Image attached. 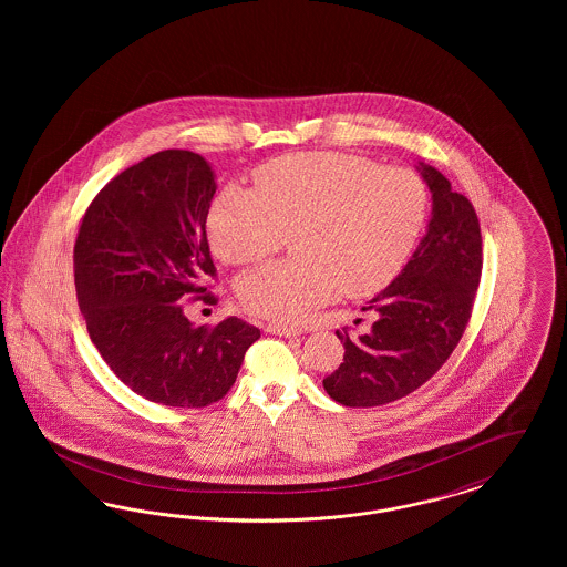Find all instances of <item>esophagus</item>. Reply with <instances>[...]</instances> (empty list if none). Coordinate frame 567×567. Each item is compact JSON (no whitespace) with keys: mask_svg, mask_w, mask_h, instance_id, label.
Returning a JSON list of instances; mask_svg holds the SVG:
<instances>
[{"mask_svg":"<svg viewBox=\"0 0 567 567\" xmlns=\"http://www.w3.org/2000/svg\"><path fill=\"white\" fill-rule=\"evenodd\" d=\"M266 331L268 333H274V336H285V338H296V336H301V329H297V327H287V324H268L266 327Z\"/></svg>","mask_w":567,"mask_h":567,"instance_id":"esophagus-1","label":"esophagus"}]
</instances>
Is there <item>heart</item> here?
Instances as JSON below:
<instances>
[{
  "label": "heart",
  "instance_id": "b5f03b06",
  "mask_svg": "<svg viewBox=\"0 0 567 567\" xmlns=\"http://www.w3.org/2000/svg\"><path fill=\"white\" fill-rule=\"evenodd\" d=\"M257 189L227 187L208 215V238L231 266L259 261L293 236L296 261L248 271L238 293L246 310L296 323L333 299L372 296L402 266L427 216V189L404 167L301 153L255 172Z\"/></svg>",
  "mask_w": 567,
  "mask_h": 567
}]
</instances>
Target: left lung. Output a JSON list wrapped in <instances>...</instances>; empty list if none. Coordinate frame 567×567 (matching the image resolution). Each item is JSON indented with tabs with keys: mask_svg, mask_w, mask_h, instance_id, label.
Wrapping results in <instances>:
<instances>
[{
	"mask_svg": "<svg viewBox=\"0 0 567 567\" xmlns=\"http://www.w3.org/2000/svg\"><path fill=\"white\" fill-rule=\"evenodd\" d=\"M432 193V215L423 240L404 270L372 297L377 321L368 333L344 342V363L323 380L338 404H389L442 368L470 321L483 270L478 216L467 197L432 165H414Z\"/></svg>",
	"mask_w": 567,
	"mask_h": 567,
	"instance_id": "left-lung-1",
	"label": "left lung"
}]
</instances>
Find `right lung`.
Here are the masks:
<instances>
[{
    "instance_id": "add662e5",
    "label": "right lung",
    "mask_w": 567,
    "mask_h": 567,
    "mask_svg": "<svg viewBox=\"0 0 567 567\" xmlns=\"http://www.w3.org/2000/svg\"><path fill=\"white\" fill-rule=\"evenodd\" d=\"M215 193V169L202 155L162 151L112 178L82 218L74 282L91 342L155 404L218 402L261 338L238 317L206 327L185 315V299L206 293L202 278L215 276L206 238Z\"/></svg>"
}]
</instances>
